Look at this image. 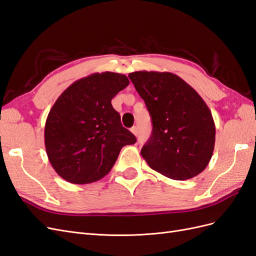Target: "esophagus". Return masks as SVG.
Segmentation results:
<instances>
[{
  "mask_svg": "<svg viewBox=\"0 0 256 256\" xmlns=\"http://www.w3.org/2000/svg\"><path fill=\"white\" fill-rule=\"evenodd\" d=\"M131 130V132H132L134 136H138V128L136 127V126H134L132 128L130 129Z\"/></svg>",
  "mask_w": 256,
  "mask_h": 256,
  "instance_id": "1",
  "label": "esophagus"
}]
</instances>
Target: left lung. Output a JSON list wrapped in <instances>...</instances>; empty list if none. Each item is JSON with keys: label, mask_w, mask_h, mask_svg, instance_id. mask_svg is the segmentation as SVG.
Returning a JSON list of instances; mask_svg holds the SVG:
<instances>
[{"label": "left lung", "mask_w": 256, "mask_h": 256, "mask_svg": "<svg viewBox=\"0 0 256 256\" xmlns=\"http://www.w3.org/2000/svg\"><path fill=\"white\" fill-rule=\"evenodd\" d=\"M152 122L141 150L148 166L171 180H186L203 172L214 148L212 115L196 90L172 72L128 74Z\"/></svg>", "instance_id": "1"}]
</instances>
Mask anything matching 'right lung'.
<instances>
[{"label": "right lung", "instance_id": "add662e5", "mask_svg": "<svg viewBox=\"0 0 256 256\" xmlns=\"http://www.w3.org/2000/svg\"><path fill=\"white\" fill-rule=\"evenodd\" d=\"M128 84L125 74L96 72L74 82L54 102L46 120L44 145L51 166L68 182L102 180L122 147L136 143L111 104Z\"/></svg>", "mask_w": 256, "mask_h": 256}]
</instances>
